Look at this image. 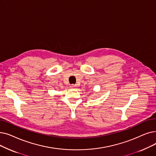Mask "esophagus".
Here are the masks:
<instances>
[{
	"label": "esophagus",
	"mask_w": 156,
	"mask_h": 156,
	"mask_svg": "<svg viewBox=\"0 0 156 156\" xmlns=\"http://www.w3.org/2000/svg\"><path fill=\"white\" fill-rule=\"evenodd\" d=\"M75 87H76L75 85H71V88H74Z\"/></svg>",
	"instance_id": "34e87169"
}]
</instances>
